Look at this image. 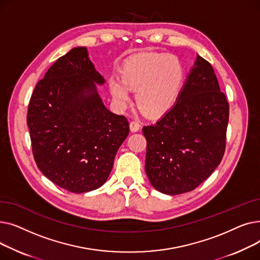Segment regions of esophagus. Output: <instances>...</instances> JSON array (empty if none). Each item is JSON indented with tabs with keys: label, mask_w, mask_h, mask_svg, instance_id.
<instances>
[{
	"label": "esophagus",
	"mask_w": 260,
	"mask_h": 260,
	"mask_svg": "<svg viewBox=\"0 0 260 260\" xmlns=\"http://www.w3.org/2000/svg\"><path fill=\"white\" fill-rule=\"evenodd\" d=\"M129 128H131V132L135 133V132H138L140 129V124L138 121H132L129 123Z\"/></svg>",
	"instance_id": "esophagus-1"
}]
</instances>
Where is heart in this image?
<instances>
[{
  "label": "heart",
  "mask_w": 260,
  "mask_h": 260,
  "mask_svg": "<svg viewBox=\"0 0 260 260\" xmlns=\"http://www.w3.org/2000/svg\"><path fill=\"white\" fill-rule=\"evenodd\" d=\"M121 79H112L114 100L124 106L129 102L126 87L136 91V103L149 116L161 115L175 103L183 87L185 73L179 59L166 53L141 52L127 59L121 68Z\"/></svg>",
  "instance_id": "heart-1"
}]
</instances>
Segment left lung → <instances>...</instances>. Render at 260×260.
<instances>
[{
  "label": "left lung",
  "instance_id": "1",
  "mask_svg": "<svg viewBox=\"0 0 260 260\" xmlns=\"http://www.w3.org/2000/svg\"><path fill=\"white\" fill-rule=\"evenodd\" d=\"M228 122L229 103L213 67L197 54L174 106L142 128L151 184L179 195L208 179L223 157Z\"/></svg>",
  "mask_w": 260,
  "mask_h": 260
}]
</instances>
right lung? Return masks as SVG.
I'll list each match as a JSON object with an SVG mask.
<instances>
[{
  "label": "right lung",
  "mask_w": 260,
  "mask_h": 260,
  "mask_svg": "<svg viewBox=\"0 0 260 260\" xmlns=\"http://www.w3.org/2000/svg\"><path fill=\"white\" fill-rule=\"evenodd\" d=\"M104 83L87 48L75 47L53 63L29 101L27 125L37 166L72 193L106 182L129 132L126 118L103 104L97 85Z\"/></svg>",
  "instance_id": "right-lung-1"
}]
</instances>
